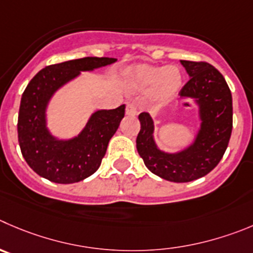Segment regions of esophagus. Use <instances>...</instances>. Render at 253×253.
Returning <instances> with one entry per match:
<instances>
[{
	"instance_id": "1",
	"label": "esophagus",
	"mask_w": 253,
	"mask_h": 253,
	"mask_svg": "<svg viewBox=\"0 0 253 253\" xmlns=\"http://www.w3.org/2000/svg\"><path fill=\"white\" fill-rule=\"evenodd\" d=\"M125 113L128 115H136L138 114V109L134 103H126V108H125Z\"/></svg>"
}]
</instances>
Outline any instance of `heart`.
<instances>
[{
	"label": "heart",
	"mask_w": 253,
	"mask_h": 253,
	"mask_svg": "<svg viewBox=\"0 0 253 253\" xmlns=\"http://www.w3.org/2000/svg\"><path fill=\"white\" fill-rule=\"evenodd\" d=\"M130 83L135 88L149 87V97L156 104H164L179 93L182 86V74L175 66L161 68L151 64H136L128 72Z\"/></svg>",
	"instance_id": "b5f03b06"
}]
</instances>
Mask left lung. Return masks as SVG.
Segmentation results:
<instances>
[{"instance_id":"1","label":"left lung","mask_w":253,"mask_h":253,"mask_svg":"<svg viewBox=\"0 0 253 253\" xmlns=\"http://www.w3.org/2000/svg\"><path fill=\"white\" fill-rule=\"evenodd\" d=\"M190 79L181 98H195L200 107L201 128L194 144L176 154L163 153L153 139L154 124L148 113L139 114L136 149L145 167L161 179L189 182L205 176L220 163L232 131V95L222 74L206 62L181 61Z\"/></svg>"}]
</instances>
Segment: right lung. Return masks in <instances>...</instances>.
<instances>
[{"label":"right lung","mask_w":253,"mask_h":253,"mask_svg":"<svg viewBox=\"0 0 253 253\" xmlns=\"http://www.w3.org/2000/svg\"><path fill=\"white\" fill-rule=\"evenodd\" d=\"M117 61L108 57H84L52 64L38 72L21 98L18 113V143L31 169L57 184H73L94 174L100 167L108 143L124 118L125 105L98 110L84 130L71 140H57L45 126L48 100L63 84L82 71H93Z\"/></svg>","instance_id":"right-lung-1"}]
</instances>
